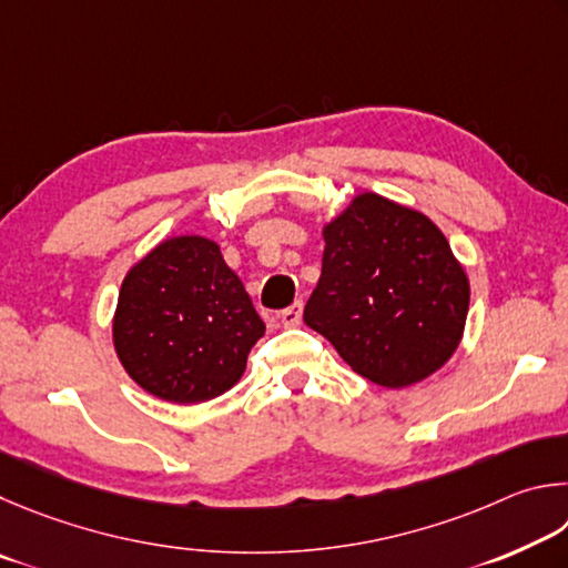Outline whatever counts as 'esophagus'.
I'll return each instance as SVG.
<instances>
[{
  "label": "esophagus",
  "instance_id": "obj_1",
  "mask_svg": "<svg viewBox=\"0 0 568 568\" xmlns=\"http://www.w3.org/2000/svg\"><path fill=\"white\" fill-rule=\"evenodd\" d=\"M302 312H304L302 302H294L290 310H284L282 314H278V322H282V326H300L302 324Z\"/></svg>",
  "mask_w": 568,
  "mask_h": 568
}]
</instances>
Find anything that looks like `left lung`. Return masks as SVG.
Returning <instances> with one entry per match:
<instances>
[{"instance_id":"1","label":"left lung","mask_w":568,"mask_h":568,"mask_svg":"<svg viewBox=\"0 0 568 568\" xmlns=\"http://www.w3.org/2000/svg\"><path fill=\"white\" fill-rule=\"evenodd\" d=\"M322 276L304 322L386 389L426 379L459 349L469 276L419 209L362 192L322 226Z\"/></svg>"}]
</instances>
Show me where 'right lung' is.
Here are the masks:
<instances>
[{
  "label": "right lung",
  "instance_id": "right-lung-1",
  "mask_svg": "<svg viewBox=\"0 0 568 568\" xmlns=\"http://www.w3.org/2000/svg\"><path fill=\"white\" fill-rule=\"evenodd\" d=\"M264 329L219 244L182 234L159 242L126 272L112 342L124 372L144 392L199 404L242 379Z\"/></svg>",
  "mask_w": 568,
  "mask_h": 568
}]
</instances>
